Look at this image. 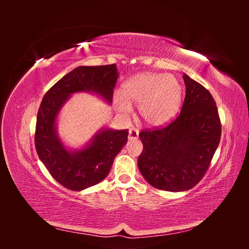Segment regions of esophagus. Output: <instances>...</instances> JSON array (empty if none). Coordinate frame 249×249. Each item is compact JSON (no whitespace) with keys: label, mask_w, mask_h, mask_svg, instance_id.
<instances>
[{"label":"esophagus","mask_w":249,"mask_h":249,"mask_svg":"<svg viewBox=\"0 0 249 249\" xmlns=\"http://www.w3.org/2000/svg\"><path fill=\"white\" fill-rule=\"evenodd\" d=\"M138 130L135 129V127H131L129 130V139L130 140H136L138 138Z\"/></svg>","instance_id":"1"}]
</instances>
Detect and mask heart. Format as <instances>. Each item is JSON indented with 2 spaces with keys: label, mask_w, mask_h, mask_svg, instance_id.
<instances>
[{
  "label": "heart",
  "mask_w": 249,
  "mask_h": 249,
  "mask_svg": "<svg viewBox=\"0 0 249 249\" xmlns=\"http://www.w3.org/2000/svg\"><path fill=\"white\" fill-rule=\"evenodd\" d=\"M121 96H114L115 109L124 115L131 112L132 105L139 106V114L145 123L159 126L169 123L180 108L183 87L176 77L166 73L144 72L125 81Z\"/></svg>",
  "instance_id": "obj_1"
}]
</instances>
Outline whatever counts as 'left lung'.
<instances>
[{
	"mask_svg": "<svg viewBox=\"0 0 249 249\" xmlns=\"http://www.w3.org/2000/svg\"><path fill=\"white\" fill-rule=\"evenodd\" d=\"M186 95L179 115L162 127L139 133L138 167L157 189L186 191L206 175L220 142L221 123L212 94L184 73Z\"/></svg>",
	"mask_w": 249,
	"mask_h": 249,
	"instance_id": "obj_1",
	"label": "left lung"
}]
</instances>
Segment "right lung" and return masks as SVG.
Segmentation results:
<instances>
[{
	"label": "right lung",
	"instance_id": "add662e5",
	"mask_svg": "<svg viewBox=\"0 0 249 249\" xmlns=\"http://www.w3.org/2000/svg\"><path fill=\"white\" fill-rule=\"evenodd\" d=\"M117 78L115 64L79 66L43 96L35 127L36 152L51 176L67 189L81 191L102 182L126 143L129 130L103 129L87 146L71 152L58 137V113L71 94L81 91L93 92L111 103Z\"/></svg>",
	"mask_w": 249,
	"mask_h": 249
}]
</instances>
